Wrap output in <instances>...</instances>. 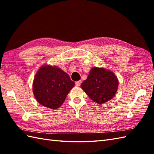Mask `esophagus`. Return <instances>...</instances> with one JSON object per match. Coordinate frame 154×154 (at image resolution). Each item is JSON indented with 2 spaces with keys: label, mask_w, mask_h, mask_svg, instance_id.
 I'll use <instances>...</instances> for the list:
<instances>
[{
  "label": "esophagus",
  "mask_w": 154,
  "mask_h": 154,
  "mask_svg": "<svg viewBox=\"0 0 154 154\" xmlns=\"http://www.w3.org/2000/svg\"><path fill=\"white\" fill-rule=\"evenodd\" d=\"M81 81L79 80V81H77L76 83H75V85H76L77 87H79L81 85Z\"/></svg>",
  "instance_id": "34e87169"
}]
</instances>
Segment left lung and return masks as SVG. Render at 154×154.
<instances>
[{"label":"left lung","instance_id":"8db88e82","mask_svg":"<svg viewBox=\"0 0 154 154\" xmlns=\"http://www.w3.org/2000/svg\"><path fill=\"white\" fill-rule=\"evenodd\" d=\"M119 81L112 72L103 68L93 67L81 88L90 99L98 104L110 100L116 94Z\"/></svg>","mask_w":154,"mask_h":154}]
</instances>
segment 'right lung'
Returning a JSON list of instances; mask_svg holds the SVG:
<instances>
[{"instance_id":"obj_1","label":"right lung","mask_w":154,"mask_h":154,"mask_svg":"<svg viewBox=\"0 0 154 154\" xmlns=\"http://www.w3.org/2000/svg\"><path fill=\"white\" fill-rule=\"evenodd\" d=\"M74 85L69 76L61 69L44 65L34 77L33 93L39 103L55 109L61 106Z\"/></svg>"}]
</instances>
